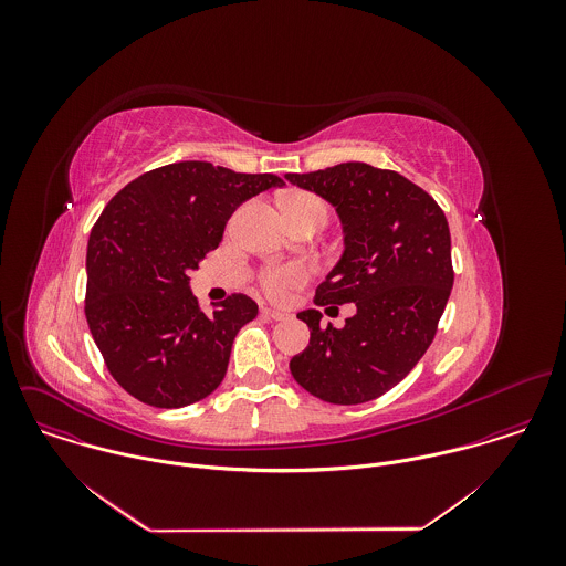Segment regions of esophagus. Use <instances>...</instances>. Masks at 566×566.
<instances>
[{
    "instance_id": "obj_1",
    "label": "esophagus",
    "mask_w": 566,
    "mask_h": 566,
    "mask_svg": "<svg viewBox=\"0 0 566 566\" xmlns=\"http://www.w3.org/2000/svg\"><path fill=\"white\" fill-rule=\"evenodd\" d=\"M261 316H263V318H270V321H285V318H287V314L276 312V310H270V307H261Z\"/></svg>"
}]
</instances>
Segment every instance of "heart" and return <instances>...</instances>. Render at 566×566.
<instances>
[{
	"label": "heart",
	"instance_id": "b5f03b06",
	"mask_svg": "<svg viewBox=\"0 0 566 566\" xmlns=\"http://www.w3.org/2000/svg\"><path fill=\"white\" fill-rule=\"evenodd\" d=\"M281 202H283L287 220L314 216V218H321L324 224L326 213H328L323 198H318L316 193H307V191L285 193L281 198ZM307 276H310V272L301 263H272L256 272V283L270 298L279 301V298H285V294L290 290L301 287L307 281Z\"/></svg>",
	"mask_w": 566,
	"mask_h": 566
}]
</instances>
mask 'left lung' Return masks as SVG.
<instances>
[{"mask_svg": "<svg viewBox=\"0 0 566 566\" xmlns=\"http://www.w3.org/2000/svg\"><path fill=\"white\" fill-rule=\"evenodd\" d=\"M328 200L344 227V254L316 290V305L355 303L344 328L301 312L312 337L292 357L294 379L326 403L357 405L392 390L436 337L453 287L444 211L399 171L339 163L285 174Z\"/></svg>", "mask_w": 566, "mask_h": 566, "instance_id": "8db88e82", "label": "left lung"}]
</instances>
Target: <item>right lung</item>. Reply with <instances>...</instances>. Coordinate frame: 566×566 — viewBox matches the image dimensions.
Masks as SVG:
<instances>
[{
    "instance_id": "obj_1",
    "label": "right lung",
    "mask_w": 566,
    "mask_h": 566,
    "mask_svg": "<svg viewBox=\"0 0 566 566\" xmlns=\"http://www.w3.org/2000/svg\"><path fill=\"white\" fill-rule=\"evenodd\" d=\"M283 185L274 174L180 161L142 174L104 207L86 245L84 316L130 397L171 409L222 384L233 339L259 307L231 294L205 314L189 272L220 245L242 202Z\"/></svg>"
}]
</instances>
